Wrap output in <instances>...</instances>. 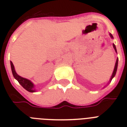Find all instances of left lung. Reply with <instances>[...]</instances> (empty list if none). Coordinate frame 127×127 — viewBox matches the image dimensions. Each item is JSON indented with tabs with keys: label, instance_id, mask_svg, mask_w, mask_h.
Wrapping results in <instances>:
<instances>
[{
	"label": "left lung",
	"instance_id": "obj_1",
	"mask_svg": "<svg viewBox=\"0 0 127 127\" xmlns=\"http://www.w3.org/2000/svg\"><path fill=\"white\" fill-rule=\"evenodd\" d=\"M110 36L111 37V38H113V35L110 33ZM113 47H114L115 50V51L117 52V49H116V47L115 45L114 44H113ZM117 66H118V59H117L116 61V63H115V68H114V70H113V74L111 76V80H112V78L115 76V74H116V72H117Z\"/></svg>",
	"mask_w": 127,
	"mask_h": 127
}]
</instances>
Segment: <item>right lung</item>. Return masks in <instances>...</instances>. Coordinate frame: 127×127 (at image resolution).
Returning <instances> with one entry per match:
<instances>
[{"label":"right lung","instance_id":"right-lung-1","mask_svg":"<svg viewBox=\"0 0 127 127\" xmlns=\"http://www.w3.org/2000/svg\"><path fill=\"white\" fill-rule=\"evenodd\" d=\"M10 65H11V69H12V74L14 76V77L18 81V82L20 84V85L26 89V90H28L30 92H34L35 90H33L34 86L33 84V83L31 81H30L29 80L24 78L21 77L20 76H19L18 74H17V73L15 71L14 66L12 62L10 61Z\"/></svg>","mask_w":127,"mask_h":127}]
</instances>
